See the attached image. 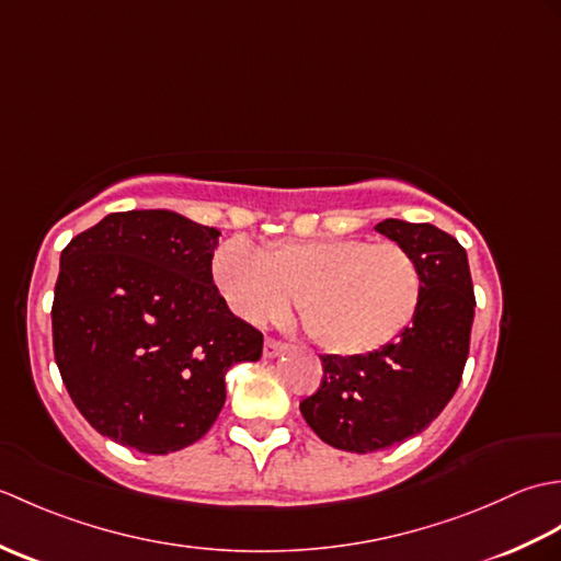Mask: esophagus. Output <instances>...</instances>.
I'll use <instances>...</instances> for the list:
<instances>
[{"instance_id":"1","label":"esophagus","mask_w":561,"mask_h":561,"mask_svg":"<svg viewBox=\"0 0 561 561\" xmlns=\"http://www.w3.org/2000/svg\"><path fill=\"white\" fill-rule=\"evenodd\" d=\"M284 347H287V344H284L282 340L267 337V340H265V344H262V354H265L267 359H272V356H277L279 352H284Z\"/></svg>"}]
</instances>
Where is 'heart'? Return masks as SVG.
Returning <instances> with one entry per match:
<instances>
[{"label": "heart", "instance_id": "heart-1", "mask_svg": "<svg viewBox=\"0 0 561 561\" xmlns=\"http://www.w3.org/2000/svg\"><path fill=\"white\" fill-rule=\"evenodd\" d=\"M211 279L231 313L253 325L282 318L294 296L308 335L340 356L396 342L424 291L408 248L366 238H270L253 248L226 241L214 250Z\"/></svg>", "mask_w": 561, "mask_h": 561}]
</instances>
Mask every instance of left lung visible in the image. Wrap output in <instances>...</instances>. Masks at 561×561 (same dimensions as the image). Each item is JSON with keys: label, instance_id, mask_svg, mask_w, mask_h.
Segmentation results:
<instances>
[{"label": "left lung", "instance_id": "left-lung-1", "mask_svg": "<svg viewBox=\"0 0 561 561\" xmlns=\"http://www.w3.org/2000/svg\"><path fill=\"white\" fill-rule=\"evenodd\" d=\"M378 233L422 267L424 291L402 335L366 356L320 354L323 380L301 414L332 448L374 453L424 432L458 390L470 352L474 291L465 248L432 224L386 219Z\"/></svg>", "mask_w": 561, "mask_h": 561}]
</instances>
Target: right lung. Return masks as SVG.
I'll return each mask as SVG.
<instances>
[{
	"instance_id": "right-lung-1",
	"label": "right lung",
	"mask_w": 561,
	"mask_h": 561,
	"mask_svg": "<svg viewBox=\"0 0 561 561\" xmlns=\"http://www.w3.org/2000/svg\"><path fill=\"white\" fill-rule=\"evenodd\" d=\"M219 236L175 211L133 209L62 250L55 362L99 434L151 456L195 444L224 408L226 371L260 359L262 332L214 287Z\"/></svg>"
}]
</instances>
